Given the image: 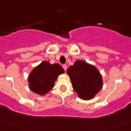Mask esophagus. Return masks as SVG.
Segmentation results:
<instances>
[{"label":"esophagus","mask_w":131,"mask_h":131,"mask_svg":"<svg viewBox=\"0 0 131 131\" xmlns=\"http://www.w3.org/2000/svg\"><path fill=\"white\" fill-rule=\"evenodd\" d=\"M63 68L65 71L67 70V66L66 65H63Z\"/></svg>","instance_id":"1"}]
</instances>
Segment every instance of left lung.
Instances as JSON below:
<instances>
[{
  "mask_svg": "<svg viewBox=\"0 0 131 131\" xmlns=\"http://www.w3.org/2000/svg\"><path fill=\"white\" fill-rule=\"evenodd\" d=\"M73 88L80 98L89 100L102 89L103 79L98 69L83 60L75 61L67 70Z\"/></svg>",
  "mask_w": 131,
  "mask_h": 131,
  "instance_id": "1",
  "label": "left lung"
}]
</instances>
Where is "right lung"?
Instances as JSON below:
<instances>
[{"mask_svg": "<svg viewBox=\"0 0 131 131\" xmlns=\"http://www.w3.org/2000/svg\"><path fill=\"white\" fill-rule=\"evenodd\" d=\"M63 73L64 70L61 66L43 61L33 68L29 74L27 78L29 88L36 94L45 95L54 88L58 77Z\"/></svg>", "mask_w": 131, "mask_h": 131, "instance_id": "right-lung-1", "label": "right lung"}]
</instances>
